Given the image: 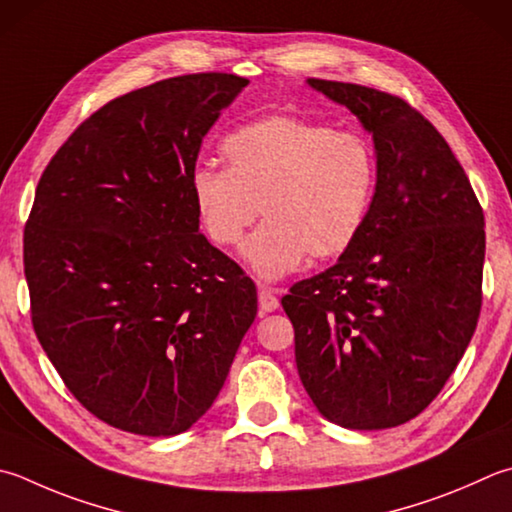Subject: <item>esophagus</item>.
Masks as SVG:
<instances>
[{"label":"esophagus","instance_id":"obj_1","mask_svg":"<svg viewBox=\"0 0 512 512\" xmlns=\"http://www.w3.org/2000/svg\"><path fill=\"white\" fill-rule=\"evenodd\" d=\"M258 305L263 312H274V310H278V305L281 303H278V298H276L272 287H260L258 289Z\"/></svg>","mask_w":512,"mask_h":512}]
</instances>
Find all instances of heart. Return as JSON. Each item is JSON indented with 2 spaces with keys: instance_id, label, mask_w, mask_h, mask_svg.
<instances>
[{
  "instance_id": "obj_1",
  "label": "heart",
  "mask_w": 512,
  "mask_h": 512,
  "mask_svg": "<svg viewBox=\"0 0 512 512\" xmlns=\"http://www.w3.org/2000/svg\"><path fill=\"white\" fill-rule=\"evenodd\" d=\"M220 149L227 169L198 167L191 198L218 247L238 245L265 216L243 247L258 278L278 281L310 256H341L361 236L379 180L374 144L363 133L276 113L231 131Z\"/></svg>"
}]
</instances>
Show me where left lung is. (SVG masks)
<instances>
[{
	"label": "left lung",
	"mask_w": 512,
	"mask_h": 512,
	"mask_svg": "<svg viewBox=\"0 0 512 512\" xmlns=\"http://www.w3.org/2000/svg\"><path fill=\"white\" fill-rule=\"evenodd\" d=\"M307 84L372 133L379 180L356 243L283 296L298 376L336 426L394 428L430 406L475 334L484 211L448 142L408 102Z\"/></svg>",
	"instance_id": "8db88e82"
}]
</instances>
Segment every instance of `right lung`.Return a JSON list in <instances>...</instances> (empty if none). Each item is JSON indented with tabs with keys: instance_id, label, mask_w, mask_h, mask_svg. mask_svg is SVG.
<instances>
[{
	"instance_id": "obj_1",
	"label": "right lung",
	"mask_w": 512,
	"mask_h": 512,
	"mask_svg": "<svg viewBox=\"0 0 512 512\" xmlns=\"http://www.w3.org/2000/svg\"><path fill=\"white\" fill-rule=\"evenodd\" d=\"M249 80L169 77L84 120L44 169L24 229L37 339L95 417L144 437L216 401L258 310L256 285L200 234L202 138Z\"/></svg>"
}]
</instances>
